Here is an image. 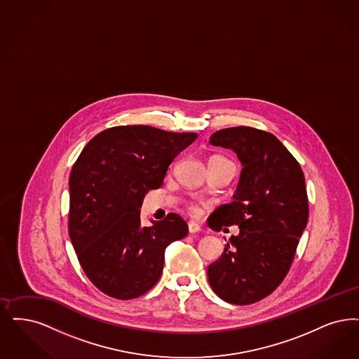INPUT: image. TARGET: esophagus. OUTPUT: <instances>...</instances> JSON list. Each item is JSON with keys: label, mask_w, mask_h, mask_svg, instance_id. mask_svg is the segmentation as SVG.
Segmentation results:
<instances>
[{"label": "esophagus", "mask_w": 359, "mask_h": 359, "mask_svg": "<svg viewBox=\"0 0 359 359\" xmlns=\"http://www.w3.org/2000/svg\"><path fill=\"white\" fill-rule=\"evenodd\" d=\"M188 231L189 233H198L201 231V226L196 222H188Z\"/></svg>", "instance_id": "esophagus-1"}]
</instances>
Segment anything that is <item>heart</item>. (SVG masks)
<instances>
[{
    "label": "heart",
    "mask_w": 359,
    "mask_h": 359,
    "mask_svg": "<svg viewBox=\"0 0 359 359\" xmlns=\"http://www.w3.org/2000/svg\"><path fill=\"white\" fill-rule=\"evenodd\" d=\"M191 211H194V212H195V211H196V208H195V207H191Z\"/></svg>",
    "instance_id": "heart-1"
}]
</instances>
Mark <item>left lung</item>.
I'll return each mask as SVG.
<instances>
[{
  "label": "left lung",
  "instance_id": "obj_1",
  "mask_svg": "<svg viewBox=\"0 0 359 359\" xmlns=\"http://www.w3.org/2000/svg\"><path fill=\"white\" fill-rule=\"evenodd\" d=\"M210 144L232 149L243 168L233 201L220 205L212 230L236 224L222 257L208 266L216 295L232 304H251L285 279L309 219L299 163L273 135L251 128L220 129Z\"/></svg>",
  "mask_w": 359,
  "mask_h": 359
}]
</instances>
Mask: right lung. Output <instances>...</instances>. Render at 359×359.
<instances>
[{
  "instance_id": "right-lung-1",
  "label": "right lung",
  "mask_w": 359,
  "mask_h": 359,
  "mask_svg": "<svg viewBox=\"0 0 359 359\" xmlns=\"http://www.w3.org/2000/svg\"><path fill=\"white\" fill-rule=\"evenodd\" d=\"M198 137L149 126L105 129L86 144L69 176V236L89 280L108 297L133 299L158 283L168 244L183 239L177 214L144 227L140 207L173 158Z\"/></svg>"
}]
</instances>
